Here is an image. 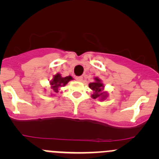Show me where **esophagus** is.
Returning <instances> with one entry per match:
<instances>
[{
  "label": "esophagus",
  "instance_id": "34e87169",
  "mask_svg": "<svg viewBox=\"0 0 159 159\" xmlns=\"http://www.w3.org/2000/svg\"><path fill=\"white\" fill-rule=\"evenodd\" d=\"M76 80L78 81H82L83 80V77L82 76H79V77H76Z\"/></svg>",
  "mask_w": 159,
  "mask_h": 159
}]
</instances>
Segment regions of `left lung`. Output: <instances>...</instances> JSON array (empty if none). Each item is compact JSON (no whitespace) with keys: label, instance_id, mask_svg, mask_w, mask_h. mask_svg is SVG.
Returning <instances> with one entry per match:
<instances>
[{"label":"left lung","instance_id":"left-lung-1","mask_svg":"<svg viewBox=\"0 0 159 159\" xmlns=\"http://www.w3.org/2000/svg\"><path fill=\"white\" fill-rule=\"evenodd\" d=\"M94 81H95L94 82L90 83L89 84L90 89L94 91L93 94L91 95V98L94 99L99 98L101 100H104L108 97V93L106 91H104L105 86L99 78H95Z\"/></svg>","mask_w":159,"mask_h":159}]
</instances>
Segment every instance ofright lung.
Returning a JSON list of instances; mask_svg holds the SVG:
<instances>
[{
  "mask_svg": "<svg viewBox=\"0 0 159 159\" xmlns=\"http://www.w3.org/2000/svg\"><path fill=\"white\" fill-rule=\"evenodd\" d=\"M73 78H72L71 76H67L63 78L60 74H57V75H54L53 79L50 81V84H51V89L53 90V93L58 92V90L60 89V88L66 85Z\"/></svg>",
  "mask_w": 159,
  "mask_h": 159,
  "instance_id": "1",
  "label": "right lung"
}]
</instances>
